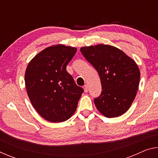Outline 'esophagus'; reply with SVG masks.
I'll return each instance as SVG.
<instances>
[{
	"mask_svg": "<svg viewBox=\"0 0 158 158\" xmlns=\"http://www.w3.org/2000/svg\"><path fill=\"white\" fill-rule=\"evenodd\" d=\"M84 91L85 93H87L88 91H89V86H88V85H84Z\"/></svg>",
	"mask_w": 158,
	"mask_h": 158,
	"instance_id": "1",
	"label": "esophagus"
}]
</instances>
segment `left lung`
I'll return each mask as SVG.
<instances>
[{"instance_id":"obj_1","label":"left lung","mask_w":158,"mask_h":158,"mask_svg":"<svg viewBox=\"0 0 158 158\" xmlns=\"http://www.w3.org/2000/svg\"><path fill=\"white\" fill-rule=\"evenodd\" d=\"M80 51L100 78L102 91L94 100L96 107L107 118L121 116L129 109L137 95L140 79L137 63L111 45L84 47Z\"/></svg>"}]
</instances>
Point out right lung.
I'll list each match as a JSON object with an SVG mask.
<instances>
[{
	"label": "right lung",
	"mask_w": 158,
	"mask_h": 158,
	"mask_svg": "<svg viewBox=\"0 0 158 158\" xmlns=\"http://www.w3.org/2000/svg\"><path fill=\"white\" fill-rule=\"evenodd\" d=\"M76 52L75 47L53 45L37 53L26 68L25 85L28 98L37 113L49 122L68 120L84 92L66 70Z\"/></svg>",
	"instance_id": "obj_1"
}]
</instances>
